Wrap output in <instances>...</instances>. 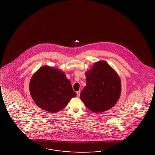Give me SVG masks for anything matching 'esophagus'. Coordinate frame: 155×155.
<instances>
[{"mask_svg":"<svg viewBox=\"0 0 155 155\" xmlns=\"http://www.w3.org/2000/svg\"><path fill=\"white\" fill-rule=\"evenodd\" d=\"M76 94H77V96L79 97V96H80V91H77V92H76Z\"/></svg>","mask_w":155,"mask_h":155,"instance_id":"34e87169","label":"esophagus"}]
</instances>
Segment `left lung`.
Masks as SVG:
<instances>
[{
  "label": "left lung",
  "instance_id": "8db88e82",
  "mask_svg": "<svg viewBox=\"0 0 155 155\" xmlns=\"http://www.w3.org/2000/svg\"><path fill=\"white\" fill-rule=\"evenodd\" d=\"M86 85L80 94L86 107L94 112H104L115 105L121 94V81L104 61L94 64L86 73Z\"/></svg>",
  "mask_w": 155,
  "mask_h": 155
}]
</instances>
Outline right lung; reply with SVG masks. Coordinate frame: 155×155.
<instances>
[{"label": "right lung", "instance_id": "1", "mask_svg": "<svg viewBox=\"0 0 155 155\" xmlns=\"http://www.w3.org/2000/svg\"><path fill=\"white\" fill-rule=\"evenodd\" d=\"M29 90L36 105L53 113L64 109L70 99L76 95L65 73L48 66L40 68L33 75Z\"/></svg>", "mask_w": 155, "mask_h": 155}]
</instances>
